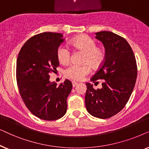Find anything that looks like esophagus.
I'll return each instance as SVG.
<instances>
[{
  "mask_svg": "<svg viewBox=\"0 0 149 149\" xmlns=\"http://www.w3.org/2000/svg\"><path fill=\"white\" fill-rule=\"evenodd\" d=\"M78 84V83L77 82H72V86H73V87H75L76 86V85Z\"/></svg>",
  "mask_w": 149,
  "mask_h": 149,
  "instance_id": "esophagus-1",
  "label": "esophagus"
}]
</instances>
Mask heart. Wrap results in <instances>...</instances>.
<instances>
[{"label":"heart","mask_w":149,"mask_h":149,"mask_svg":"<svg viewBox=\"0 0 149 149\" xmlns=\"http://www.w3.org/2000/svg\"><path fill=\"white\" fill-rule=\"evenodd\" d=\"M75 48L84 52L82 65H71L64 71L67 78L73 80H82L85 76L91 73V67L93 69H99L104 64L106 59V52L102 47L97 46L96 41L87 35H81L71 41ZM57 58L59 63L67 64L70 59L69 49L64 45H61L56 52Z\"/></svg>","instance_id":"1"}]
</instances>
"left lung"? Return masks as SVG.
<instances>
[{
	"label": "left lung",
	"mask_w": 149,
	"mask_h": 149,
	"mask_svg": "<svg viewBox=\"0 0 149 149\" xmlns=\"http://www.w3.org/2000/svg\"><path fill=\"white\" fill-rule=\"evenodd\" d=\"M95 35L104 45L106 59L91 81L103 80L102 88L95 90L93 84L86 83L85 105L89 114L105 119L119 112L127 103L138 70L134 52L123 37L110 31Z\"/></svg>",
	"instance_id": "obj_1"
}]
</instances>
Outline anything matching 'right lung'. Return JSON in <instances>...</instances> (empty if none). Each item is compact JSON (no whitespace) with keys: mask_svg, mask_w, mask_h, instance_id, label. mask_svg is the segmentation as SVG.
<instances>
[{"mask_svg":"<svg viewBox=\"0 0 149 149\" xmlns=\"http://www.w3.org/2000/svg\"><path fill=\"white\" fill-rule=\"evenodd\" d=\"M63 41L61 33L36 35L24 44L17 58L16 79L22 99L32 114L43 120H57L67 112L72 84L65 80L57 86L49 81V74L57 71L56 52Z\"/></svg>","mask_w":149,"mask_h":149,"instance_id":"1","label":"right lung"}]
</instances>
